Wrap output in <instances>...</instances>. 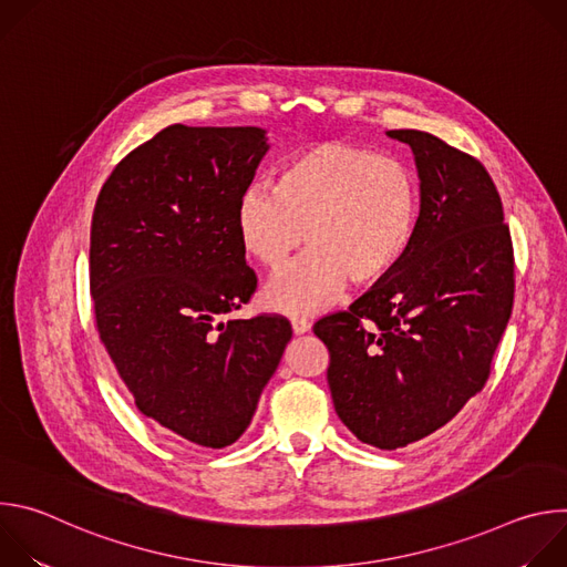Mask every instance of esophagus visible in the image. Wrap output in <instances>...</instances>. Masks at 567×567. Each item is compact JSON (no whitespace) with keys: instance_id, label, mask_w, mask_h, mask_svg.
<instances>
[{"instance_id":"obj_1","label":"esophagus","mask_w":567,"mask_h":567,"mask_svg":"<svg viewBox=\"0 0 567 567\" xmlns=\"http://www.w3.org/2000/svg\"><path fill=\"white\" fill-rule=\"evenodd\" d=\"M291 330H293V334L296 337H300V334H307L309 330H311V326H309V320L307 318H291Z\"/></svg>"}]
</instances>
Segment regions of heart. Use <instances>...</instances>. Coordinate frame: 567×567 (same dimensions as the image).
Masks as SVG:
<instances>
[{
	"label": "heart",
	"instance_id": "1",
	"mask_svg": "<svg viewBox=\"0 0 567 567\" xmlns=\"http://www.w3.org/2000/svg\"><path fill=\"white\" fill-rule=\"evenodd\" d=\"M420 195L413 173L394 156L346 141H320L291 154L276 186L239 195V245L267 269H280L305 241L311 251L265 287L282 313H313L346 289L370 287L394 271L415 233Z\"/></svg>",
	"mask_w": 567,
	"mask_h": 567
}]
</instances>
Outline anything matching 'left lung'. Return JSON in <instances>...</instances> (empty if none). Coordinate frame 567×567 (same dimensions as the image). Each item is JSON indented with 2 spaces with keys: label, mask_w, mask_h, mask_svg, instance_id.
<instances>
[{
  "label": "left lung",
  "mask_w": 567,
  "mask_h": 567,
  "mask_svg": "<svg viewBox=\"0 0 567 567\" xmlns=\"http://www.w3.org/2000/svg\"><path fill=\"white\" fill-rule=\"evenodd\" d=\"M406 143L420 179L411 247L348 311L320 318L341 422L394 451L444 424L489 379L514 305V251L501 195L480 161L420 130Z\"/></svg>",
  "instance_id": "left-lung-1"
}]
</instances>
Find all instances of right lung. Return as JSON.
<instances>
[{
  "instance_id": "1",
  "label": "right lung",
  "mask_w": 567,
  "mask_h": 567,
  "mask_svg": "<svg viewBox=\"0 0 567 567\" xmlns=\"http://www.w3.org/2000/svg\"><path fill=\"white\" fill-rule=\"evenodd\" d=\"M269 147L262 127L171 125L121 161L94 208L101 341L136 409L195 446L239 440L291 341L280 316L224 320L256 291L235 206Z\"/></svg>"
}]
</instances>
